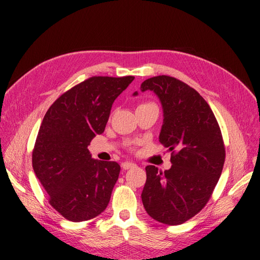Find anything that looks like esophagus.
Instances as JSON below:
<instances>
[{
  "mask_svg": "<svg viewBox=\"0 0 260 260\" xmlns=\"http://www.w3.org/2000/svg\"><path fill=\"white\" fill-rule=\"evenodd\" d=\"M136 167V164L134 163H131V162H124L121 163V168H123V170H129V169H133Z\"/></svg>",
  "mask_w": 260,
  "mask_h": 260,
  "instance_id": "34e87169",
  "label": "esophagus"
}]
</instances>
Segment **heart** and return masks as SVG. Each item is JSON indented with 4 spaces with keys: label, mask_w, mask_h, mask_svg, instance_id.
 I'll use <instances>...</instances> for the list:
<instances>
[{
    "label": "heart",
    "mask_w": 260,
    "mask_h": 260,
    "mask_svg": "<svg viewBox=\"0 0 260 260\" xmlns=\"http://www.w3.org/2000/svg\"><path fill=\"white\" fill-rule=\"evenodd\" d=\"M143 105H144V104H143Z\"/></svg>",
    "instance_id": "obj_1"
}]
</instances>
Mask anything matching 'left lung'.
Masks as SVG:
<instances>
[{"instance_id":"8db88e82","label":"left lung","mask_w":260,"mask_h":260,"mask_svg":"<svg viewBox=\"0 0 260 260\" xmlns=\"http://www.w3.org/2000/svg\"><path fill=\"white\" fill-rule=\"evenodd\" d=\"M141 90H152L161 101L159 143L169 148L172 163L164 172L145 168L142 201L154 220L178 225L200 212L212 196L225 158L221 131L200 93L174 77H152Z\"/></svg>"}]
</instances>
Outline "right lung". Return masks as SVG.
Masks as SVG:
<instances>
[{
    "mask_svg": "<svg viewBox=\"0 0 260 260\" xmlns=\"http://www.w3.org/2000/svg\"><path fill=\"white\" fill-rule=\"evenodd\" d=\"M133 76H93L62 93L43 118L32 152V167L63 218L86 221L107 208L120 167L91 158L88 145L102 134L114 101Z\"/></svg>",
    "mask_w": 260,
    "mask_h": 260,
    "instance_id": "obj_1",
    "label": "right lung"
}]
</instances>
